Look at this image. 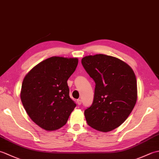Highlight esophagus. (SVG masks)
Wrapping results in <instances>:
<instances>
[{
	"label": "esophagus",
	"instance_id": "esophagus-1",
	"mask_svg": "<svg viewBox=\"0 0 159 159\" xmlns=\"http://www.w3.org/2000/svg\"><path fill=\"white\" fill-rule=\"evenodd\" d=\"M76 102H77L78 105H80V104H81V103H82V101H81V100H80V99H79V100H77Z\"/></svg>",
	"mask_w": 159,
	"mask_h": 159
}]
</instances>
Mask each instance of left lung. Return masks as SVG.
<instances>
[{
	"label": "left lung",
	"mask_w": 159,
	"mask_h": 159,
	"mask_svg": "<svg viewBox=\"0 0 159 159\" xmlns=\"http://www.w3.org/2000/svg\"><path fill=\"white\" fill-rule=\"evenodd\" d=\"M81 63L96 83L93 102L84 112L87 122L97 130H113L124 123L135 105V74L127 63L102 54L85 57Z\"/></svg>",
	"instance_id": "left-lung-1"
}]
</instances>
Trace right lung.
Instances as JSON below:
<instances>
[{"label":"right lung","instance_id":"add662e5","mask_svg":"<svg viewBox=\"0 0 159 159\" xmlns=\"http://www.w3.org/2000/svg\"><path fill=\"white\" fill-rule=\"evenodd\" d=\"M77 58L52 57L26 74L20 98L30 118L46 130L65 125L76 104L70 98L67 80L75 71Z\"/></svg>","mask_w":159,"mask_h":159}]
</instances>
